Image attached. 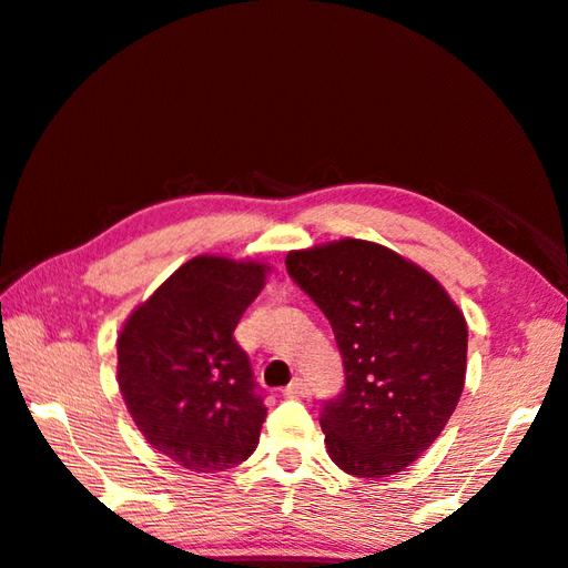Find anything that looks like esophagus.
Listing matches in <instances>:
<instances>
[{"label": "esophagus", "mask_w": 568, "mask_h": 568, "mask_svg": "<svg viewBox=\"0 0 568 568\" xmlns=\"http://www.w3.org/2000/svg\"><path fill=\"white\" fill-rule=\"evenodd\" d=\"M308 393H312V388H308V383H306L304 378H294V381L288 383L286 388H284L286 398H306Z\"/></svg>", "instance_id": "obj_1"}]
</instances>
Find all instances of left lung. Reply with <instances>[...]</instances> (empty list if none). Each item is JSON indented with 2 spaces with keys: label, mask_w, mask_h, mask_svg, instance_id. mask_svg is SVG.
<instances>
[{
  "label": "left lung",
  "mask_w": 568,
  "mask_h": 568,
  "mask_svg": "<svg viewBox=\"0 0 568 568\" xmlns=\"http://www.w3.org/2000/svg\"><path fill=\"white\" fill-rule=\"evenodd\" d=\"M286 272L324 312L344 358V390L321 405L331 459L353 477L400 473L463 395L465 316L430 274L373 242L288 252Z\"/></svg>",
  "instance_id": "left-lung-1"
}]
</instances>
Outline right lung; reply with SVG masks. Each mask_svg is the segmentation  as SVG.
I'll return each instance as SVG.
<instances>
[{
	"label": "right lung",
	"mask_w": 568,
	"mask_h": 568,
	"mask_svg": "<svg viewBox=\"0 0 568 568\" xmlns=\"http://www.w3.org/2000/svg\"><path fill=\"white\" fill-rule=\"evenodd\" d=\"M262 286L260 262L195 256L118 338V385L133 423L192 473H224L260 443L264 393L232 334Z\"/></svg>",
	"instance_id": "add662e5"
}]
</instances>
